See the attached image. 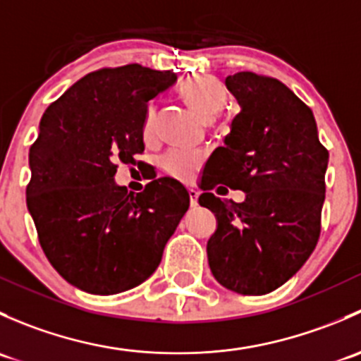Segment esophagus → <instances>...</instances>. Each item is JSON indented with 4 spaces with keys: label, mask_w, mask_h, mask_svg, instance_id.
Returning a JSON list of instances; mask_svg holds the SVG:
<instances>
[{
    "label": "esophagus",
    "mask_w": 361,
    "mask_h": 361,
    "mask_svg": "<svg viewBox=\"0 0 361 361\" xmlns=\"http://www.w3.org/2000/svg\"><path fill=\"white\" fill-rule=\"evenodd\" d=\"M188 197H190V206H197L199 192L195 188H188Z\"/></svg>",
    "instance_id": "1"
}]
</instances>
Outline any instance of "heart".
Segmentation results:
<instances>
[{"mask_svg": "<svg viewBox=\"0 0 361 361\" xmlns=\"http://www.w3.org/2000/svg\"><path fill=\"white\" fill-rule=\"evenodd\" d=\"M181 94L187 99V103L195 111L201 113L204 118H213L216 113L224 110L225 103H227L225 85L220 80L209 75H197L188 78L181 85ZM155 122H157V106H155V103H152L147 108V115H145V137L154 136ZM202 159V154H197V152H171L166 160H164V169L169 174H173V176L188 180L201 167Z\"/></svg>", "mask_w": 361, "mask_h": 361, "instance_id": "b5f03b06", "label": "heart"}]
</instances>
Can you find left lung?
I'll list each match as a JSON object with an SVG mask.
<instances>
[{"label": "left lung", "mask_w": 361, "mask_h": 361, "mask_svg": "<svg viewBox=\"0 0 361 361\" xmlns=\"http://www.w3.org/2000/svg\"><path fill=\"white\" fill-rule=\"evenodd\" d=\"M241 111L207 160L199 204L213 211L207 241L214 279L241 295H265L305 264L322 231L329 152L311 108L279 80L243 71L225 78ZM225 184L243 203L214 198Z\"/></svg>", "instance_id": "left-lung-1"}]
</instances>
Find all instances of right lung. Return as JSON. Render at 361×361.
I'll list each match as a JSON object with an SVG mask.
<instances>
[{"instance_id": "1", "label": "right lung", "mask_w": 361, "mask_h": 361, "mask_svg": "<svg viewBox=\"0 0 361 361\" xmlns=\"http://www.w3.org/2000/svg\"><path fill=\"white\" fill-rule=\"evenodd\" d=\"M174 82L176 73L140 64L99 69L39 120L25 201L49 262L82 292L115 295L147 281L190 206L173 178L140 194L115 183L116 162L143 154L148 103Z\"/></svg>"}]
</instances>
